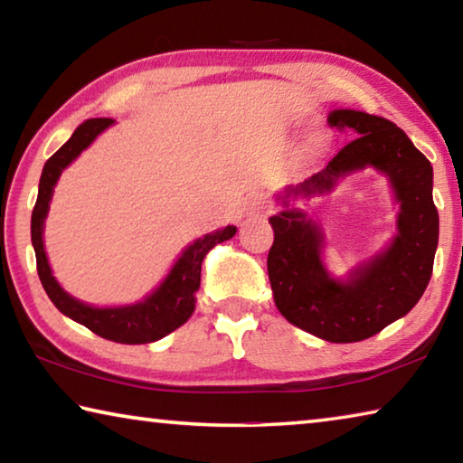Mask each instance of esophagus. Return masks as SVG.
Here are the masks:
<instances>
[{
    "label": "esophagus",
    "mask_w": 463,
    "mask_h": 463,
    "mask_svg": "<svg viewBox=\"0 0 463 463\" xmlns=\"http://www.w3.org/2000/svg\"><path fill=\"white\" fill-rule=\"evenodd\" d=\"M269 213V202L263 198L261 194H255L249 198V214H257V216H265Z\"/></svg>",
    "instance_id": "34e87169"
}]
</instances>
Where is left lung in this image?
<instances>
[{"label": "left lung", "mask_w": 463, "mask_h": 463, "mask_svg": "<svg viewBox=\"0 0 463 463\" xmlns=\"http://www.w3.org/2000/svg\"><path fill=\"white\" fill-rule=\"evenodd\" d=\"M328 124L351 128L357 137L325 169L276 195L284 210L269 218L268 273L273 300L288 323L318 339L355 343L409 315L429 284L439 241L433 167L404 130L380 116L333 109ZM365 166L386 175L402 202L399 232L386 251L356 269L347 282L335 280L319 257L324 238L317 225L288 203L330 193L339 176Z\"/></svg>", "instance_id": "obj_1"}]
</instances>
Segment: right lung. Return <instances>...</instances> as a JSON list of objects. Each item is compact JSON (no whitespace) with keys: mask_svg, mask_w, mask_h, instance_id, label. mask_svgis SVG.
<instances>
[{"mask_svg":"<svg viewBox=\"0 0 463 463\" xmlns=\"http://www.w3.org/2000/svg\"><path fill=\"white\" fill-rule=\"evenodd\" d=\"M112 118H91L77 127L71 138L44 163L41 184H38V198L33 210V247L36 253V269L38 278L43 281L44 292L49 294L51 302L62 315L73 318L75 323L88 326L91 333L104 336L108 341L124 343V345H140L159 341L171 331L182 326L187 318L194 315L195 308V292L200 288L202 261L206 253L218 242H224L234 237L237 226H224L221 231L208 232L203 237L195 239L192 245H187L182 257L175 261L174 268L167 273V278L161 281V286L148 294L145 300L128 307H109L98 308L90 307L81 300H77L71 294L59 286L54 279L49 260L44 253V218L49 214L51 198L57 185L62 169L77 159L85 151L98 135H101L108 127H112Z\"/></svg>","mask_w":463,"mask_h":463,"instance_id":"1","label":"right lung"}]
</instances>
